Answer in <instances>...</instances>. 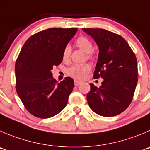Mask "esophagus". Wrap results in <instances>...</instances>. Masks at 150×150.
<instances>
[{"mask_svg":"<svg viewBox=\"0 0 150 150\" xmlns=\"http://www.w3.org/2000/svg\"><path fill=\"white\" fill-rule=\"evenodd\" d=\"M81 83H82V82H81V81L76 80V79L74 80V85H76V86H77V85H79V84H81Z\"/></svg>","mask_w":150,"mask_h":150,"instance_id":"34e87169","label":"esophagus"}]
</instances>
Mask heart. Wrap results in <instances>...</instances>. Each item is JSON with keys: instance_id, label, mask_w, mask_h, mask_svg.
<instances>
[{"instance_id": "1", "label": "heart", "mask_w": 150, "mask_h": 150, "mask_svg": "<svg viewBox=\"0 0 150 150\" xmlns=\"http://www.w3.org/2000/svg\"><path fill=\"white\" fill-rule=\"evenodd\" d=\"M76 43L79 48L83 50L85 52L88 53V57H92L91 52L93 50V43L86 37H79L76 40ZM71 46L69 45H65L62 51V57L64 61H68L71 56ZM91 65L88 63L74 64L67 69V74L71 77L76 79H82L87 74L91 71Z\"/></svg>"}]
</instances>
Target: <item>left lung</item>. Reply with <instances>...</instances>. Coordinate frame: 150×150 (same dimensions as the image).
<instances>
[{"label":"left lung","instance_id":"1","mask_svg":"<svg viewBox=\"0 0 150 150\" xmlns=\"http://www.w3.org/2000/svg\"><path fill=\"white\" fill-rule=\"evenodd\" d=\"M99 48L94 79H104L97 88L91 83L87 94L90 108L98 115H119L130 105L138 82L137 59L132 48L121 35L103 28H83Z\"/></svg>","mask_w":150,"mask_h":150}]
</instances>
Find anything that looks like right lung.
Instances as JSON below:
<instances>
[{"label": "right lung", "instance_id": "obj_1", "mask_svg": "<svg viewBox=\"0 0 150 150\" xmlns=\"http://www.w3.org/2000/svg\"><path fill=\"white\" fill-rule=\"evenodd\" d=\"M76 31V28H48L30 37L21 48L15 62V88L34 116L51 118L66 106L74 80L65 77L57 84L51 71L62 62V51Z\"/></svg>", "mask_w": 150, "mask_h": 150}]
</instances>
